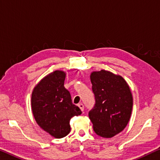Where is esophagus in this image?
<instances>
[{"label":"esophagus","instance_id":"1","mask_svg":"<svg viewBox=\"0 0 160 160\" xmlns=\"http://www.w3.org/2000/svg\"><path fill=\"white\" fill-rule=\"evenodd\" d=\"M78 107L80 108V109L81 110V111H82V112H83V111H84V105H83L82 103H79V104H78Z\"/></svg>","mask_w":160,"mask_h":160}]
</instances>
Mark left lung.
<instances>
[{
    "mask_svg": "<svg viewBox=\"0 0 160 160\" xmlns=\"http://www.w3.org/2000/svg\"><path fill=\"white\" fill-rule=\"evenodd\" d=\"M95 103L88 115L98 135L112 138L130 120L133 100L130 87L120 75L102 70L91 73Z\"/></svg>",
    "mask_w": 160,
    "mask_h": 160,
    "instance_id": "obj_1",
    "label": "left lung"
}]
</instances>
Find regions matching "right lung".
<instances>
[{"label":"right lung","mask_w":160,"mask_h":160,"mask_svg":"<svg viewBox=\"0 0 160 160\" xmlns=\"http://www.w3.org/2000/svg\"><path fill=\"white\" fill-rule=\"evenodd\" d=\"M65 73L55 70L40 81L34 88L31 107L40 128L55 138H64L70 132V120L80 115V109L72 102L64 87Z\"/></svg>","instance_id":"obj_1"}]
</instances>
